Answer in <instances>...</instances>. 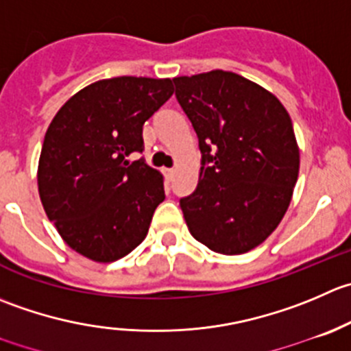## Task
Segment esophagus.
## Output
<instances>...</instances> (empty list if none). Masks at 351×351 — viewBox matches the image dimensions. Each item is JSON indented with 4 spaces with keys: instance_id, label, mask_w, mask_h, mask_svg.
<instances>
[{
    "instance_id": "1",
    "label": "esophagus",
    "mask_w": 351,
    "mask_h": 351,
    "mask_svg": "<svg viewBox=\"0 0 351 351\" xmlns=\"http://www.w3.org/2000/svg\"><path fill=\"white\" fill-rule=\"evenodd\" d=\"M165 176H166V180H168V182H171L173 176H175V169H168V168H166L165 169Z\"/></svg>"
}]
</instances>
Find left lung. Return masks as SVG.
<instances>
[{"mask_svg": "<svg viewBox=\"0 0 351 351\" xmlns=\"http://www.w3.org/2000/svg\"><path fill=\"white\" fill-rule=\"evenodd\" d=\"M173 82L202 152L195 192L180 200L186 226L213 252L245 254L276 230L291 202L300 149L290 114L233 71Z\"/></svg>", "mask_w": 351, "mask_h": 351, "instance_id": "1", "label": "left lung"}]
</instances>
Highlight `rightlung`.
<instances>
[{
	"label": "right lung",
	"instance_id": "add662e5",
	"mask_svg": "<svg viewBox=\"0 0 351 351\" xmlns=\"http://www.w3.org/2000/svg\"><path fill=\"white\" fill-rule=\"evenodd\" d=\"M173 94L171 78L114 77L70 97L44 135L37 186L64 243L96 262L130 254L165 200L162 175L142 159V127Z\"/></svg>",
	"mask_w": 351,
	"mask_h": 351
}]
</instances>
